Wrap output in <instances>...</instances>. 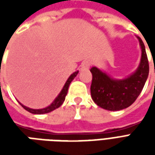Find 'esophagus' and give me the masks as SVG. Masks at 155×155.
I'll list each match as a JSON object with an SVG mask.
<instances>
[{"mask_svg":"<svg viewBox=\"0 0 155 155\" xmlns=\"http://www.w3.org/2000/svg\"><path fill=\"white\" fill-rule=\"evenodd\" d=\"M91 66V62L90 61H84L82 62L81 64V71H84V70H88L89 68Z\"/></svg>","mask_w":155,"mask_h":155,"instance_id":"esophagus-1","label":"esophagus"}]
</instances>
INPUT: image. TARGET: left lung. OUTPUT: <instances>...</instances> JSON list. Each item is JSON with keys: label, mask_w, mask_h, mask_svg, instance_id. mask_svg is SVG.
I'll return each instance as SVG.
<instances>
[{"label": "left lung", "mask_w": 155, "mask_h": 155, "mask_svg": "<svg viewBox=\"0 0 155 155\" xmlns=\"http://www.w3.org/2000/svg\"><path fill=\"white\" fill-rule=\"evenodd\" d=\"M141 48L140 64L134 72L123 79L111 77L97 67H92L91 86L92 100L104 110L117 111L128 108L135 101L143 90L149 75V61L145 46L141 38L136 36Z\"/></svg>", "instance_id": "8db88e82"}]
</instances>
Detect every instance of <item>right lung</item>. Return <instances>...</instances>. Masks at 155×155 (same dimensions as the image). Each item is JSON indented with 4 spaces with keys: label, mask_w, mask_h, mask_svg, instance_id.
Returning a JSON list of instances; mask_svg holds the SVG:
<instances>
[{
    "label": "right lung",
    "mask_w": 155,
    "mask_h": 155,
    "mask_svg": "<svg viewBox=\"0 0 155 155\" xmlns=\"http://www.w3.org/2000/svg\"><path fill=\"white\" fill-rule=\"evenodd\" d=\"M79 73V71H75L74 72L73 74H71L70 75V77L68 78L66 82L64 83V86L62 88V90L61 91V92L59 93L57 96L55 97L53 102L51 103L50 105H48L47 107L43 108V109H31V108H29L27 106H25L24 104H22L21 103H20V104L21 105L22 107L25 109V110H27L31 114H46V113H50L51 111L54 110L55 109H57L61 106V104H63V102L64 101V99H65V96L67 94L68 92V88L70 86V84L71 83V81H73L74 79V77L76 76Z\"/></svg>",
    "instance_id": "add662e5"
}]
</instances>
